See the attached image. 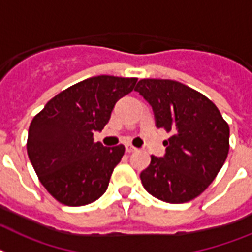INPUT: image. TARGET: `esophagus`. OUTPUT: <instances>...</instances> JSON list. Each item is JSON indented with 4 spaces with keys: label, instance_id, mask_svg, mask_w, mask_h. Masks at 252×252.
Wrapping results in <instances>:
<instances>
[{
    "label": "esophagus",
    "instance_id": "obj_1",
    "mask_svg": "<svg viewBox=\"0 0 252 252\" xmlns=\"http://www.w3.org/2000/svg\"><path fill=\"white\" fill-rule=\"evenodd\" d=\"M126 153H134V151H137V147H134V146H132V145H126Z\"/></svg>",
    "mask_w": 252,
    "mask_h": 252
}]
</instances>
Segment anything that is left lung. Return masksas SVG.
<instances>
[{
	"label": "left lung",
	"mask_w": 252,
	"mask_h": 252,
	"mask_svg": "<svg viewBox=\"0 0 252 252\" xmlns=\"http://www.w3.org/2000/svg\"><path fill=\"white\" fill-rule=\"evenodd\" d=\"M134 91L153 107L157 126L171 134L163 158L151 157L141 183L167 203L197 198L218 176L229 153V126L206 95L175 80L142 79Z\"/></svg>",
	"instance_id": "left-lung-1"
}]
</instances>
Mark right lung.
Returning a JSON list of instances; mask_svg holds the SVG:
<instances>
[{"instance_id":"right-lung-1","label":"right lung","mask_w":252,"mask_h":252,"mask_svg":"<svg viewBox=\"0 0 252 252\" xmlns=\"http://www.w3.org/2000/svg\"><path fill=\"white\" fill-rule=\"evenodd\" d=\"M136 77L101 75L67 88L31 122L27 153L40 183L59 203L71 207L102 197L126 147L94 141L115 103L134 89Z\"/></svg>"}]
</instances>
